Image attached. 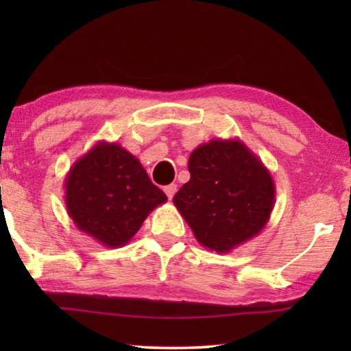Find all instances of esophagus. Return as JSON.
<instances>
[{"label": "esophagus", "mask_w": 351, "mask_h": 351, "mask_svg": "<svg viewBox=\"0 0 351 351\" xmlns=\"http://www.w3.org/2000/svg\"><path fill=\"white\" fill-rule=\"evenodd\" d=\"M162 190H165V193H166V196H167V198H169V199H172V196H174V195H176V191H177V185H176V184L166 185V186H165V189H162Z\"/></svg>", "instance_id": "esophagus-1"}]
</instances>
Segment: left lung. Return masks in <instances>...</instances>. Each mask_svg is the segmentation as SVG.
Returning a JSON list of instances; mask_svg holds the SVG:
<instances>
[{"label": "left lung", "instance_id": "1", "mask_svg": "<svg viewBox=\"0 0 351 351\" xmlns=\"http://www.w3.org/2000/svg\"><path fill=\"white\" fill-rule=\"evenodd\" d=\"M189 171L190 180L172 201L201 246L225 254L262 232L276 189L246 143L213 138L191 152Z\"/></svg>", "mask_w": 351, "mask_h": 351}]
</instances>
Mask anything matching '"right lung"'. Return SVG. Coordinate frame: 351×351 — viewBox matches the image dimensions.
<instances>
[{
	"mask_svg": "<svg viewBox=\"0 0 351 351\" xmlns=\"http://www.w3.org/2000/svg\"><path fill=\"white\" fill-rule=\"evenodd\" d=\"M66 213L76 228L105 247H121L167 196L141 161L118 143L100 141L65 177Z\"/></svg>",
	"mask_w": 351,
	"mask_h": 351,
	"instance_id": "add662e5",
	"label": "right lung"
}]
</instances>
